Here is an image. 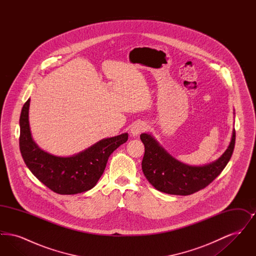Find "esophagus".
<instances>
[{"label": "esophagus", "instance_id": "1", "mask_svg": "<svg viewBox=\"0 0 256 256\" xmlns=\"http://www.w3.org/2000/svg\"><path fill=\"white\" fill-rule=\"evenodd\" d=\"M145 130H146V124L145 122H135L130 128V134L135 137V136H138L141 132H143Z\"/></svg>", "mask_w": 256, "mask_h": 256}]
</instances>
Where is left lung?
Returning <instances> with one entry per match:
<instances>
[{
    "label": "left lung",
    "instance_id": "left-lung-1",
    "mask_svg": "<svg viewBox=\"0 0 256 256\" xmlns=\"http://www.w3.org/2000/svg\"><path fill=\"white\" fill-rule=\"evenodd\" d=\"M140 138L145 146L142 170L148 182L160 192L187 196L206 188L224 169L235 146V130L226 152L217 160L202 166L188 165L172 158L152 134H142Z\"/></svg>",
    "mask_w": 256,
    "mask_h": 256
}]
</instances>
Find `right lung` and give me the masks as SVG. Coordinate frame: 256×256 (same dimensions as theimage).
I'll use <instances>...</instances> for the list:
<instances>
[{
    "label": "right lung",
    "instance_id": "add662e5",
    "mask_svg": "<svg viewBox=\"0 0 256 256\" xmlns=\"http://www.w3.org/2000/svg\"><path fill=\"white\" fill-rule=\"evenodd\" d=\"M30 102V98L24 102L19 122V146L26 167L54 193L74 195L92 189L106 169L110 154L128 141V134L102 139L71 156H54L41 150L32 137Z\"/></svg>",
    "mask_w": 256,
    "mask_h": 256
}]
</instances>
